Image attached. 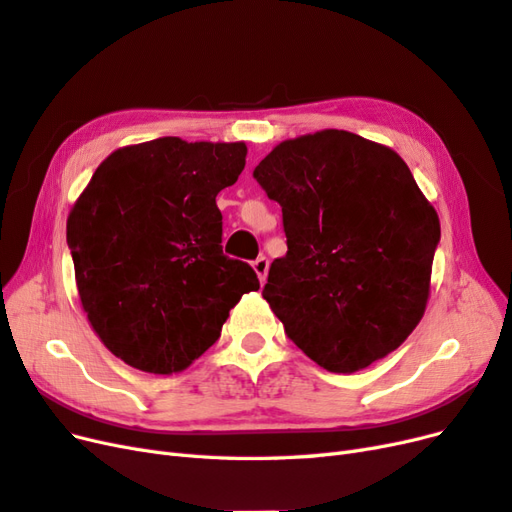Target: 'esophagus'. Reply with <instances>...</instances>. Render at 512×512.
<instances>
[{
  "mask_svg": "<svg viewBox=\"0 0 512 512\" xmlns=\"http://www.w3.org/2000/svg\"><path fill=\"white\" fill-rule=\"evenodd\" d=\"M253 270H255V274H257V278H259V283L263 285L266 283V276H268V270H270V261H268V257H257L255 261H253Z\"/></svg>",
  "mask_w": 512,
  "mask_h": 512,
  "instance_id": "obj_1",
  "label": "esophagus"
}]
</instances>
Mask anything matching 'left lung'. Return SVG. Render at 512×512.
<instances>
[{
	"instance_id": "obj_1",
	"label": "left lung",
	"mask_w": 512,
	"mask_h": 512,
	"mask_svg": "<svg viewBox=\"0 0 512 512\" xmlns=\"http://www.w3.org/2000/svg\"><path fill=\"white\" fill-rule=\"evenodd\" d=\"M253 176L283 208L287 255L263 300L327 372L351 374L412 334L430 300L438 212L393 148L351 131L291 138Z\"/></svg>"
}]
</instances>
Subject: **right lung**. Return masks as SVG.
Listing matches in <instances>:
<instances>
[{
  "mask_svg": "<svg viewBox=\"0 0 512 512\" xmlns=\"http://www.w3.org/2000/svg\"><path fill=\"white\" fill-rule=\"evenodd\" d=\"M244 142L159 138L110 153L68 217L76 289L93 332L127 366L187 370L259 280L221 246L217 195Z\"/></svg>",
  "mask_w": 512,
  "mask_h": 512,
  "instance_id": "right-lung-1",
  "label": "right lung"
}]
</instances>
